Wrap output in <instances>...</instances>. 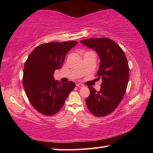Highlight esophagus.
Instances as JSON below:
<instances>
[{
  "label": "esophagus",
  "instance_id": "obj_1",
  "mask_svg": "<svg viewBox=\"0 0 153 153\" xmlns=\"http://www.w3.org/2000/svg\"><path fill=\"white\" fill-rule=\"evenodd\" d=\"M76 86L79 87V88H81V87H84V85H83V84H82V83H77V84H76Z\"/></svg>",
  "mask_w": 153,
  "mask_h": 153
}]
</instances>
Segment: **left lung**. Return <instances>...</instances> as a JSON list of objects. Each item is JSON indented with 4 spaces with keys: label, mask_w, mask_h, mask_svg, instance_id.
<instances>
[{
    "label": "left lung",
    "mask_w": 153,
    "mask_h": 153,
    "mask_svg": "<svg viewBox=\"0 0 153 153\" xmlns=\"http://www.w3.org/2000/svg\"><path fill=\"white\" fill-rule=\"evenodd\" d=\"M95 50L100 58L98 79H102L99 91L89 86L90 95L85 99L89 111L96 116L108 115L119 105L124 96L129 80V66L124 52L108 38L80 41Z\"/></svg>",
    "instance_id": "8db88e82"
}]
</instances>
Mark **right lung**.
I'll use <instances>...</instances> for the list:
<instances>
[{
    "instance_id": "1",
    "label": "right lung",
    "mask_w": 153,
    "mask_h": 153,
    "mask_svg": "<svg viewBox=\"0 0 153 153\" xmlns=\"http://www.w3.org/2000/svg\"><path fill=\"white\" fill-rule=\"evenodd\" d=\"M77 41L43 43L39 45L25 61L23 85L27 98L35 109L46 116L57 113L63 106L75 83L54 80L56 70L60 69L68 52Z\"/></svg>"
}]
</instances>
